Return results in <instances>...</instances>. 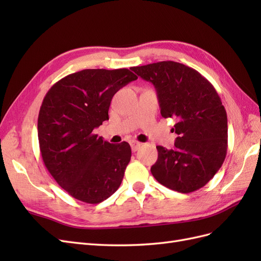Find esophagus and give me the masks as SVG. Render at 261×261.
I'll use <instances>...</instances> for the list:
<instances>
[{"instance_id":"34e87169","label":"esophagus","mask_w":261,"mask_h":261,"mask_svg":"<svg viewBox=\"0 0 261 261\" xmlns=\"http://www.w3.org/2000/svg\"><path fill=\"white\" fill-rule=\"evenodd\" d=\"M141 145L143 144H140V143H138V141H133V143H130V147H132V150L134 152L135 151H137V150L141 147Z\"/></svg>"}]
</instances>
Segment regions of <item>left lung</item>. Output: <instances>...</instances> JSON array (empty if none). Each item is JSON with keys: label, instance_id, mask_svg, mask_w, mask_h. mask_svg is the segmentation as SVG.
Listing matches in <instances>:
<instances>
[{"label": "left lung", "instance_id": "8db88e82", "mask_svg": "<svg viewBox=\"0 0 261 261\" xmlns=\"http://www.w3.org/2000/svg\"><path fill=\"white\" fill-rule=\"evenodd\" d=\"M132 70L154 86L161 115L177 121L174 148L156 146L153 177L183 194L203 187L223 164L227 151V116L215 87L196 69L173 61Z\"/></svg>", "mask_w": 261, "mask_h": 261}]
</instances>
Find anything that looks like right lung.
Instances as JSON below:
<instances>
[{
    "instance_id": "add662e5",
    "label": "right lung",
    "mask_w": 261,
    "mask_h": 261,
    "mask_svg": "<svg viewBox=\"0 0 261 261\" xmlns=\"http://www.w3.org/2000/svg\"><path fill=\"white\" fill-rule=\"evenodd\" d=\"M136 80L127 68L83 69L46 92L38 116L41 156L57 183L75 199L99 203L120 187L130 146L110 144L93 129L109 120L114 94Z\"/></svg>"
}]
</instances>
